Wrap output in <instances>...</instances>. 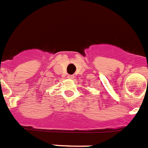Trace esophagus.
I'll return each instance as SVG.
<instances>
[{
  "label": "esophagus",
  "instance_id": "34e87169",
  "mask_svg": "<svg viewBox=\"0 0 148 148\" xmlns=\"http://www.w3.org/2000/svg\"><path fill=\"white\" fill-rule=\"evenodd\" d=\"M67 77H68V78H74V75H68V76H67Z\"/></svg>",
  "mask_w": 148,
  "mask_h": 148
}]
</instances>
